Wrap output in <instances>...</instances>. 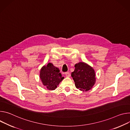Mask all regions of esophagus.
I'll list each match as a JSON object with an SVG mask.
<instances>
[{
    "mask_svg": "<svg viewBox=\"0 0 130 130\" xmlns=\"http://www.w3.org/2000/svg\"><path fill=\"white\" fill-rule=\"evenodd\" d=\"M66 75L67 77H69L71 75H70V73L69 72H66Z\"/></svg>",
    "mask_w": 130,
    "mask_h": 130,
    "instance_id": "34e87169",
    "label": "esophagus"
}]
</instances>
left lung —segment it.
<instances>
[{"mask_svg":"<svg viewBox=\"0 0 130 130\" xmlns=\"http://www.w3.org/2000/svg\"><path fill=\"white\" fill-rule=\"evenodd\" d=\"M76 88L82 91L90 90L96 82L95 71L93 68L84 62L75 64V70L72 72Z\"/></svg>","mask_w":130,"mask_h":130,"instance_id":"8db88e82","label":"left lung"}]
</instances>
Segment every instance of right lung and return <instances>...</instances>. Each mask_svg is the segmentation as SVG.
Returning <instances> with one entry per match:
<instances>
[{"mask_svg":"<svg viewBox=\"0 0 130 130\" xmlns=\"http://www.w3.org/2000/svg\"><path fill=\"white\" fill-rule=\"evenodd\" d=\"M40 78L43 85L48 90H53L63 79L59 69L54 66L52 63L48 62L43 66L40 71Z\"/></svg>","mask_w":130,"mask_h":130,"instance_id":"right-lung-1","label":"right lung"}]
</instances>
